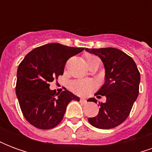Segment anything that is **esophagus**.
Masks as SVG:
<instances>
[{
  "label": "esophagus",
  "instance_id": "1",
  "mask_svg": "<svg viewBox=\"0 0 152 152\" xmlns=\"http://www.w3.org/2000/svg\"><path fill=\"white\" fill-rule=\"evenodd\" d=\"M80 102H82L83 104H86V102H87V101H86L85 99H80Z\"/></svg>",
  "mask_w": 152,
  "mask_h": 152
}]
</instances>
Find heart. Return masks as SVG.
<instances>
[{
	"label": "heart",
	"mask_w": 152,
	"mask_h": 152,
	"mask_svg": "<svg viewBox=\"0 0 152 152\" xmlns=\"http://www.w3.org/2000/svg\"><path fill=\"white\" fill-rule=\"evenodd\" d=\"M96 58H99L93 56V55L86 57L87 62H89L90 60L96 59ZM95 88V84L91 80H76L71 84L72 90L75 94H79V95H88L93 90H94Z\"/></svg>",
	"instance_id": "b5f03b06"
}]
</instances>
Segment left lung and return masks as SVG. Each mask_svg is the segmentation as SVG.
Masks as SVG:
<instances>
[{
  "mask_svg": "<svg viewBox=\"0 0 152 152\" xmlns=\"http://www.w3.org/2000/svg\"><path fill=\"white\" fill-rule=\"evenodd\" d=\"M86 50L98 55L103 63L105 83L95 95L105 96L107 99L104 103L99 102V114L88 121L98 129L116 127L127 119L137 99L140 83L139 71L133 58L118 49L86 48ZM89 100L97 102L94 98Z\"/></svg>",
  "mask_w": 152,
  "mask_h": 152,
  "instance_id": "8db88e82",
  "label": "left lung"
}]
</instances>
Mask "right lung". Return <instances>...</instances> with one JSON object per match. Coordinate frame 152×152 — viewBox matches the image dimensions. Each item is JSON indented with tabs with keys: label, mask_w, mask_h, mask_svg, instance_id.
Instances as JSON below:
<instances>
[{
	"label": "right lung",
	"mask_w": 152,
	"mask_h": 152,
	"mask_svg": "<svg viewBox=\"0 0 152 152\" xmlns=\"http://www.w3.org/2000/svg\"><path fill=\"white\" fill-rule=\"evenodd\" d=\"M84 48L58 43L37 47L28 53L17 71L16 95L25 119L40 129H53L63 120L66 106L80 98L68 90L56 93L50 83L63 74L66 61Z\"/></svg>",
	"instance_id": "obj_1"
}]
</instances>
